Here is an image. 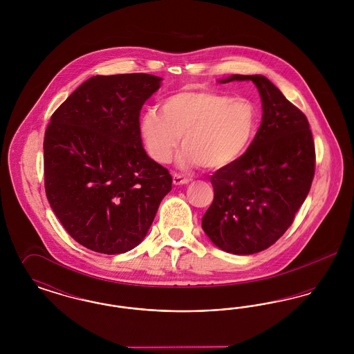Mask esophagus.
I'll list each match as a JSON object with an SVG mask.
<instances>
[{"instance_id": "34e87169", "label": "esophagus", "mask_w": 354, "mask_h": 354, "mask_svg": "<svg viewBox=\"0 0 354 354\" xmlns=\"http://www.w3.org/2000/svg\"><path fill=\"white\" fill-rule=\"evenodd\" d=\"M172 183L175 185H188L189 180H188L187 178H183V176L179 175V174H174V176H172Z\"/></svg>"}]
</instances>
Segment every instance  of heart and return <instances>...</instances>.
<instances>
[{"label": "heart", "mask_w": 354, "mask_h": 354, "mask_svg": "<svg viewBox=\"0 0 354 354\" xmlns=\"http://www.w3.org/2000/svg\"><path fill=\"white\" fill-rule=\"evenodd\" d=\"M257 127V111L244 98L185 87L169 95L156 110L139 122L147 151L158 163H169L180 136L185 147L178 165L218 171L237 162L248 150Z\"/></svg>", "instance_id": "b5f03b06"}]
</instances>
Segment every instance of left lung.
I'll use <instances>...</instances> for the list:
<instances>
[{
  "mask_svg": "<svg viewBox=\"0 0 354 354\" xmlns=\"http://www.w3.org/2000/svg\"><path fill=\"white\" fill-rule=\"evenodd\" d=\"M252 81L263 107L260 129L245 153L211 176L214 202L203 231L220 250L252 254L276 243L293 223L315 176L308 119L264 75L234 74L220 84Z\"/></svg>",
  "mask_w": 354,
  "mask_h": 354,
  "instance_id": "obj_1",
  "label": "left lung"
}]
</instances>
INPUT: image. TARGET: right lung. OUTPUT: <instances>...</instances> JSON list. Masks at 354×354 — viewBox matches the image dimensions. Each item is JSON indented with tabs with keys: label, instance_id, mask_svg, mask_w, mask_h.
Wrapping results in <instances>:
<instances>
[{
	"label": "right lung",
	"instance_id": "add662e5",
	"mask_svg": "<svg viewBox=\"0 0 354 354\" xmlns=\"http://www.w3.org/2000/svg\"><path fill=\"white\" fill-rule=\"evenodd\" d=\"M151 74L95 75L51 115L44 140L45 189L55 216L86 248L117 254L146 237L172 178L142 146Z\"/></svg>",
	"mask_w": 354,
	"mask_h": 354
}]
</instances>
